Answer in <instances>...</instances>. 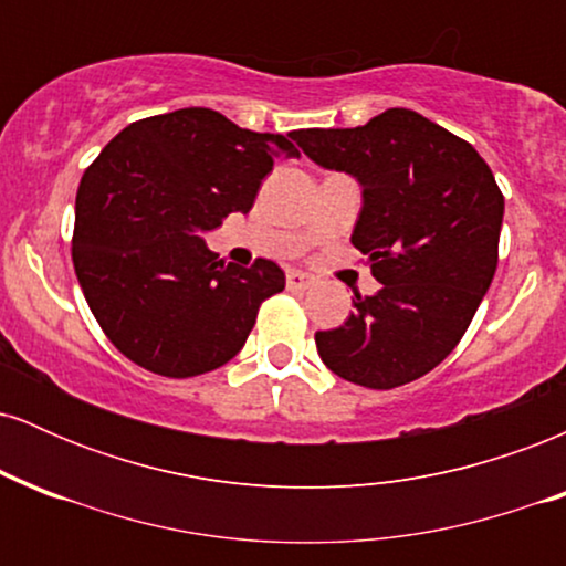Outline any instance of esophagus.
Returning <instances> with one entry per match:
<instances>
[{"mask_svg": "<svg viewBox=\"0 0 566 566\" xmlns=\"http://www.w3.org/2000/svg\"><path fill=\"white\" fill-rule=\"evenodd\" d=\"M311 276L303 271H287V290H308Z\"/></svg>", "mask_w": 566, "mask_h": 566, "instance_id": "obj_1", "label": "esophagus"}]
</instances>
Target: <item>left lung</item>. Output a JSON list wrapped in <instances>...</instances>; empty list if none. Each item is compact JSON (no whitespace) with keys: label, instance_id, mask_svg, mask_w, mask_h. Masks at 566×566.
<instances>
[{"label":"left lung","instance_id":"1","mask_svg":"<svg viewBox=\"0 0 566 566\" xmlns=\"http://www.w3.org/2000/svg\"><path fill=\"white\" fill-rule=\"evenodd\" d=\"M316 165L359 178L365 207L350 244L367 255L378 295L354 292V314L316 333L337 378L388 391L441 365L497 269L503 191L469 140L409 108L361 127L295 129Z\"/></svg>","mask_w":566,"mask_h":566}]
</instances>
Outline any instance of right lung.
<instances>
[{"instance_id":"right-lung-1","label":"right lung","mask_w":566,"mask_h":566,"mask_svg":"<svg viewBox=\"0 0 566 566\" xmlns=\"http://www.w3.org/2000/svg\"><path fill=\"white\" fill-rule=\"evenodd\" d=\"M279 157L301 151L212 108H178L127 125L84 170L71 258L90 311L129 361L193 378L242 350L284 271L265 258L223 265L201 231L250 212Z\"/></svg>"}]
</instances>
